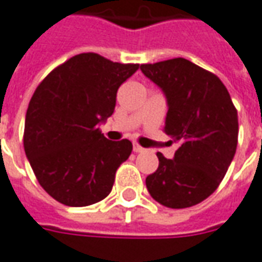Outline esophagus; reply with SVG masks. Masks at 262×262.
I'll use <instances>...</instances> for the list:
<instances>
[{
	"mask_svg": "<svg viewBox=\"0 0 262 262\" xmlns=\"http://www.w3.org/2000/svg\"><path fill=\"white\" fill-rule=\"evenodd\" d=\"M134 152H137V154H140V152H145V148H142V146L138 145V144H134Z\"/></svg>",
	"mask_w": 262,
	"mask_h": 262,
	"instance_id": "1",
	"label": "esophagus"
}]
</instances>
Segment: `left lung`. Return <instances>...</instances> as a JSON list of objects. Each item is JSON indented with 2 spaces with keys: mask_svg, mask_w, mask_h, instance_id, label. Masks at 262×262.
Returning a JSON list of instances; mask_svg holds the SVG:
<instances>
[{
  "mask_svg": "<svg viewBox=\"0 0 262 262\" xmlns=\"http://www.w3.org/2000/svg\"><path fill=\"white\" fill-rule=\"evenodd\" d=\"M142 73L165 94V134L178 144L173 159L158 152L159 166L146 176L158 203L185 209L209 198L233 161L238 117L222 80L187 59L141 64Z\"/></svg>",
  "mask_w": 262,
  "mask_h": 262,
  "instance_id": "8db88e82",
  "label": "left lung"
}]
</instances>
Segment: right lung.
Here are the masks:
<instances>
[{
    "mask_svg": "<svg viewBox=\"0 0 262 262\" xmlns=\"http://www.w3.org/2000/svg\"><path fill=\"white\" fill-rule=\"evenodd\" d=\"M138 69L80 53L36 87L25 117L24 148L40 186L55 200L83 207L108 196L133 144L107 140L98 125L114 113L118 87Z\"/></svg>",
    "mask_w": 262,
    "mask_h": 262,
    "instance_id": "add662e5",
    "label": "right lung"
}]
</instances>
